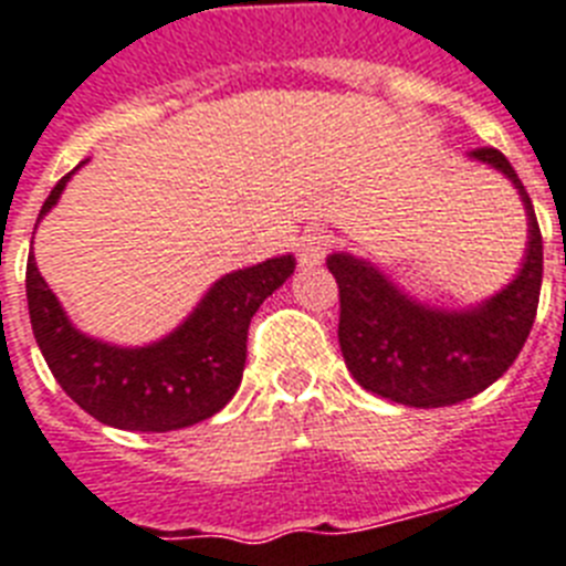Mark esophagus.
<instances>
[{"mask_svg": "<svg viewBox=\"0 0 566 566\" xmlns=\"http://www.w3.org/2000/svg\"><path fill=\"white\" fill-rule=\"evenodd\" d=\"M329 245H333V237L329 233H306L297 245V260H301L303 269H312V265H321L329 254Z\"/></svg>", "mask_w": 566, "mask_h": 566, "instance_id": "obj_1", "label": "esophagus"}]
</instances>
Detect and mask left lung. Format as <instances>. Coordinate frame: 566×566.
<instances>
[{
    "instance_id": "1",
    "label": "left lung",
    "mask_w": 566,
    "mask_h": 566,
    "mask_svg": "<svg viewBox=\"0 0 566 566\" xmlns=\"http://www.w3.org/2000/svg\"><path fill=\"white\" fill-rule=\"evenodd\" d=\"M515 185L526 210V254L515 280L469 310H440L401 292L376 265L347 251L326 256L338 283V340L347 370L381 399L408 408H446L494 385L524 349L544 277L535 208L501 149L471 153Z\"/></svg>"
}]
</instances>
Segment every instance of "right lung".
Here are the masks:
<instances>
[{"label":"right lung","mask_w":566,"mask_h":566,"mask_svg":"<svg viewBox=\"0 0 566 566\" xmlns=\"http://www.w3.org/2000/svg\"><path fill=\"white\" fill-rule=\"evenodd\" d=\"M83 165L54 185L36 226ZM292 272L294 256L283 254L222 274L170 335L144 347H118L81 333L69 321L31 254L28 315L49 370L88 417L120 431H179L219 413L237 394L251 317Z\"/></svg>","instance_id":"1"}]
</instances>
